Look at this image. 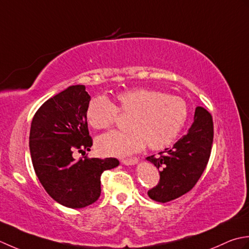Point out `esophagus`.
<instances>
[{
  "instance_id": "obj_1",
  "label": "esophagus",
  "mask_w": 249,
  "mask_h": 249,
  "mask_svg": "<svg viewBox=\"0 0 249 249\" xmlns=\"http://www.w3.org/2000/svg\"><path fill=\"white\" fill-rule=\"evenodd\" d=\"M136 162H138V158H136L135 156H130L129 158H124V159H123V163H124V164H126V165L135 164Z\"/></svg>"
}]
</instances>
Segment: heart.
<instances>
[{
  "label": "heart",
  "instance_id": "1",
  "mask_svg": "<svg viewBox=\"0 0 249 249\" xmlns=\"http://www.w3.org/2000/svg\"><path fill=\"white\" fill-rule=\"evenodd\" d=\"M129 117L125 132H110L96 140V149L104 156H125L147 147L163 149L173 143L188 118V105L180 96L150 88L120 91L115 103L103 95L89 101L86 108L88 124L96 130H107L118 119Z\"/></svg>",
  "mask_w": 249,
  "mask_h": 249
}]
</instances>
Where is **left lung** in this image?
<instances>
[{"label":"left lung","mask_w":249,"mask_h":249,"mask_svg":"<svg viewBox=\"0 0 249 249\" xmlns=\"http://www.w3.org/2000/svg\"><path fill=\"white\" fill-rule=\"evenodd\" d=\"M213 139L212 115L197 106L189 131L173 147L146 158L159 170L160 175L158 184L148 190L150 199L165 203L194 188L210 160Z\"/></svg>","instance_id":"1"}]
</instances>
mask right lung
<instances>
[{
	"instance_id": "1",
	"label": "right lung",
	"mask_w": 249,
	"mask_h": 249,
	"mask_svg": "<svg viewBox=\"0 0 249 249\" xmlns=\"http://www.w3.org/2000/svg\"><path fill=\"white\" fill-rule=\"evenodd\" d=\"M89 101L84 85L71 86L40 106L30 130V153L40 184L54 201L71 209L98 200L101 175L119 164L116 158H73L75 151L86 154L93 143L86 118Z\"/></svg>"
}]
</instances>
